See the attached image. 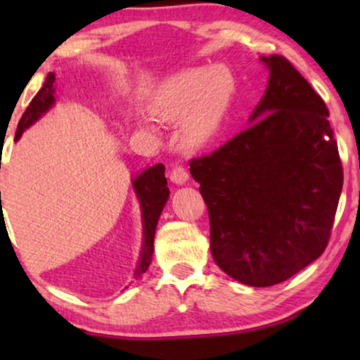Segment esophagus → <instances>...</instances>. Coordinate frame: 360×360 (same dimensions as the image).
<instances>
[{
    "mask_svg": "<svg viewBox=\"0 0 360 360\" xmlns=\"http://www.w3.org/2000/svg\"><path fill=\"white\" fill-rule=\"evenodd\" d=\"M170 180L174 181L175 185H184L188 180V172H186L181 165H175L174 169L170 170Z\"/></svg>",
    "mask_w": 360,
    "mask_h": 360,
    "instance_id": "1",
    "label": "esophagus"
}]
</instances>
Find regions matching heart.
Masks as SVG:
<instances>
[{
    "instance_id": "b5f03b06",
    "label": "heart",
    "mask_w": 360,
    "mask_h": 360,
    "mask_svg": "<svg viewBox=\"0 0 360 360\" xmlns=\"http://www.w3.org/2000/svg\"><path fill=\"white\" fill-rule=\"evenodd\" d=\"M234 77L228 67L190 68L162 83L150 110L159 120H185V134L203 146L218 132L234 93Z\"/></svg>"
}]
</instances>
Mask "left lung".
Wrapping results in <instances>:
<instances>
[{
    "label": "left lung",
    "mask_w": 360,
    "mask_h": 360,
    "mask_svg": "<svg viewBox=\"0 0 360 360\" xmlns=\"http://www.w3.org/2000/svg\"><path fill=\"white\" fill-rule=\"evenodd\" d=\"M260 62L269 82L250 126L190 162L214 262L249 287L285 282L324 252L342 190L321 96L285 57Z\"/></svg>",
    "instance_id": "8db88e82"
}]
</instances>
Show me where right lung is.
Instances as JSON below:
<instances>
[{
  "instance_id": "add662e5",
  "label": "right lung",
  "mask_w": 360,
  "mask_h": 360,
  "mask_svg": "<svg viewBox=\"0 0 360 360\" xmlns=\"http://www.w3.org/2000/svg\"><path fill=\"white\" fill-rule=\"evenodd\" d=\"M53 82H56V73H49L46 78V83L39 90V93L34 96V100L29 103L27 110L24 111L18 124L16 137L14 141L21 139L22 132L31 127L34 122L46 115L56 103V88H53ZM132 188L136 191L137 200L141 205V214H142V249L139 254V262H137V269L134 277L139 278L146 270L149 269L152 262V254H154V236L155 228L159 223L160 213L164 210L170 196V190L167 186L165 179V167L162 164H157L149 169L142 170L132 179ZM127 288V287H126Z\"/></svg>"
}]
</instances>
